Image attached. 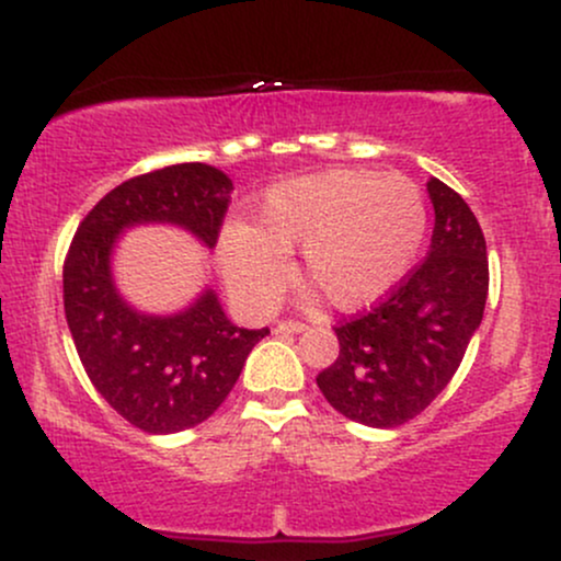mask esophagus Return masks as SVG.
<instances>
[{
	"instance_id": "obj_1",
	"label": "esophagus",
	"mask_w": 561,
	"mask_h": 561,
	"mask_svg": "<svg viewBox=\"0 0 561 561\" xmlns=\"http://www.w3.org/2000/svg\"><path fill=\"white\" fill-rule=\"evenodd\" d=\"M308 324H302V321H295V319H285V321H279V324L274 327V332L276 334H295V332H302L306 330Z\"/></svg>"
}]
</instances>
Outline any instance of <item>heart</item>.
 Returning <instances> with one entry per match:
<instances>
[{"label":"heart","mask_w":561,"mask_h":561,"mask_svg":"<svg viewBox=\"0 0 561 561\" xmlns=\"http://www.w3.org/2000/svg\"><path fill=\"white\" fill-rule=\"evenodd\" d=\"M427 231L422 190L401 173L332 169L266 192L253 227L229 224L221 266L231 293L266 308L285 287L289 250L302 248V279L337 308L377 300L401 282Z\"/></svg>","instance_id":"b5f03b06"}]
</instances>
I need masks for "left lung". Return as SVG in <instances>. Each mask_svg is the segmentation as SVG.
<instances>
[{
	"label": "left lung",
	"instance_id": "8db88e82",
	"mask_svg": "<svg viewBox=\"0 0 561 561\" xmlns=\"http://www.w3.org/2000/svg\"><path fill=\"white\" fill-rule=\"evenodd\" d=\"M435 208L430 253L369 311L334 327L340 356L317 385L334 411L398 427L440 396L465 358L488 298L485 237L465 197L427 182Z\"/></svg>",
	"mask_w": 561,
	"mask_h": 561
}]
</instances>
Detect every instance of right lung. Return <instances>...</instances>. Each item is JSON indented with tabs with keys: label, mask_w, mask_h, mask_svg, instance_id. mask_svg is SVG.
<instances>
[{
	"label": "right lung",
	"mask_w": 561,
	"mask_h": 561,
	"mask_svg": "<svg viewBox=\"0 0 561 561\" xmlns=\"http://www.w3.org/2000/svg\"><path fill=\"white\" fill-rule=\"evenodd\" d=\"M231 190L227 173L205 163L128 179L89 210L62 263V302L83 369L100 396L145 433H182L208 420L268 330L231 324L214 293L176 317L137 313L113 287V242L134 224L171 221L214 248Z\"/></svg>",
	"instance_id": "add662e5"
}]
</instances>
